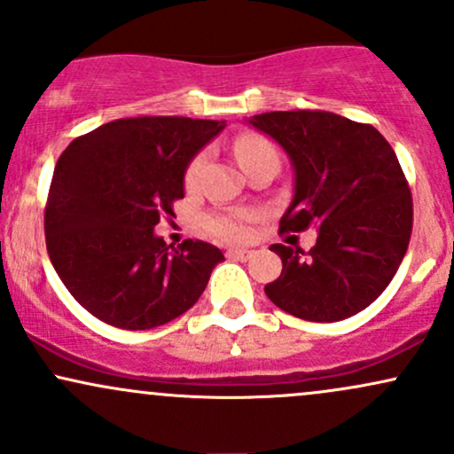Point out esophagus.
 I'll use <instances>...</instances> for the list:
<instances>
[{
    "instance_id": "obj_1",
    "label": "esophagus",
    "mask_w": 454,
    "mask_h": 454,
    "mask_svg": "<svg viewBox=\"0 0 454 454\" xmlns=\"http://www.w3.org/2000/svg\"><path fill=\"white\" fill-rule=\"evenodd\" d=\"M226 258L249 260V258H252V252H249V249H243V247H232V249H228V252H226Z\"/></svg>"
}]
</instances>
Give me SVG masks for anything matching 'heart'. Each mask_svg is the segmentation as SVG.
Returning <instances> with one entry per match:
<instances>
[{
    "label": "heart",
    "mask_w": 454,
    "mask_h": 454,
    "mask_svg": "<svg viewBox=\"0 0 454 454\" xmlns=\"http://www.w3.org/2000/svg\"><path fill=\"white\" fill-rule=\"evenodd\" d=\"M234 153H237L239 164L245 170L249 164L258 161L260 158H267V155H278L273 145L269 143L267 138L256 137V134H245L234 143ZM202 166H205V155H198V158L192 161L190 168H187L185 184L187 187H194L198 181V175H200ZM252 211H215L209 213L205 217V231L211 234V237L220 239V241H243L252 234V222H254Z\"/></svg>",
    "instance_id": "1"
}]
</instances>
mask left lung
<instances>
[{
    "label": "left lung",
    "instance_id": "left-lung-1",
    "mask_svg": "<svg viewBox=\"0 0 454 454\" xmlns=\"http://www.w3.org/2000/svg\"><path fill=\"white\" fill-rule=\"evenodd\" d=\"M247 123L293 164L294 196L279 232L317 228L309 252L270 245L284 269L264 293L309 322L358 314L387 290L408 252L414 211L393 147L373 126L326 111L262 113Z\"/></svg>",
    "mask_w": 454,
    "mask_h": 454
}]
</instances>
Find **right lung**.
<instances>
[{
    "label": "right lung",
    "instance_id": "1",
    "mask_svg": "<svg viewBox=\"0 0 454 454\" xmlns=\"http://www.w3.org/2000/svg\"><path fill=\"white\" fill-rule=\"evenodd\" d=\"M223 121L129 117L78 137L59 155L44 211L49 258L90 314L147 331L185 314L223 260L215 245H166L153 232L185 196V170Z\"/></svg>",
    "mask_w": 454,
    "mask_h": 454
}]
</instances>
